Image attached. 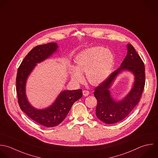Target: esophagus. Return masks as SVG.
Listing matches in <instances>:
<instances>
[{"instance_id": "1", "label": "esophagus", "mask_w": 158, "mask_h": 158, "mask_svg": "<svg viewBox=\"0 0 158 158\" xmlns=\"http://www.w3.org/2000/svg\"><path fill=\"white\" fill-rule=\"evenodd\" d=\"M82 94H83V95L85 96V97H87L89 95V92L88 90H83L82 91Z\"/></svg>"}]
</instances>
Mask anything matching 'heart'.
I'll return each mask as SVG.
<instances>
[{
	"instance_id": "obj_1",
	"label": "heart",
	"mask_w": 158,
	"mask_h": 158,
	"mask_svg": "<svg viewBox=\"0 0 158 158\" xmlns=\"http://www.w3.org/2000/svg\"><path fill=\"white\" fill-rule=\"evenodd\" d=\"M114 55L112 52L102 47H94L84 50L76 57V67L72 66V78L81 82L86 73L88 81L92 84H99L110 76L114 65Z\"/></svg>"
}]
</instances>
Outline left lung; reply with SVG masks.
<instances>
[{
  "instance_id": "left-lung-1",
  "label": "left lung",
  "mask_w": 158,
  "mask_h": 158,
  "mask_svg": "<svg viewBox=\"0 0 158 158\" xmlns=\"http://www.w3.org/2000/svg\"><path fill=\"white\" fill-rule=\"evenodd\" d=\"M127 53L121 66L95 89L94 95L97 100V117L106 124L118 123L132 111L139 102L145 84L144 63L134 47L127 45ZM127 70L135 76L133 86L128 94L121 101H116L110 95L109 89L116 77Z\"/></svg>"
}]
</instances>
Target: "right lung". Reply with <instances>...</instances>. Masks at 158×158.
Wrapping results in <instances>:
<instances>
[{
	"mask_svg": "<svg viewBox=\"0 0 158 158\" xmlns=\"http://www.w3.org/2000/svg\"><path fill=\"white\" fill-rule=\"evenodd\" d=\"M58 45L55 42L40 45L33 48L25 56L18 68L16 75V93L21 110L36 123L48 127L60 124L66 118L73 105L82 97L81 89L62 91L55 101L45 109H37L29 102L26 95L28 76L37 63L42 62L55 52Z\"/></svg>",
	"mask_w": 158,
	"mask_h": 158,
	"instance_id": "add662e5",
	"label": "right lung"
}]
</instances>
